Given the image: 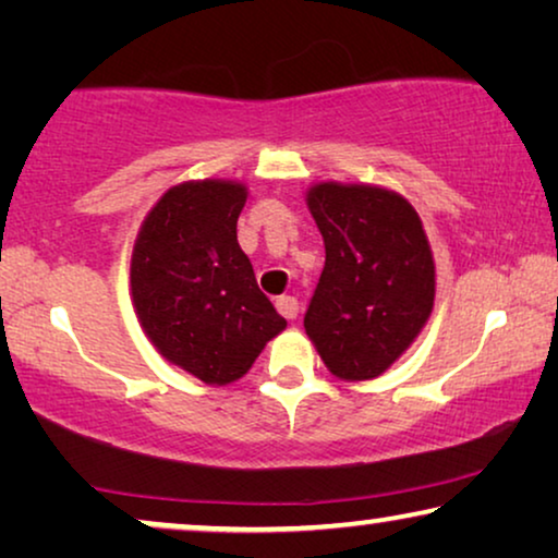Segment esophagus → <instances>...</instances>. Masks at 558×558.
I'll return each instance as SVG.
<instances>
[{
	"label": "esophagus",
	"mask_w": 558,
	"mask_h": 558,
	"mask_svg": "<svg viewBox=\"0 0 558 558\" xmlns=\"http://www.w3.org/2000/svg\"><path fill=\"white\" fill-rule=\"evenodd\" d=\"M277 310H279V315H284L287 319H294L296 315H300V302H296V296L284 294L277 300Z\"/></svg>",
	"instance_id": "obj_1"
}]
</instances>
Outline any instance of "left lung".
I'll return each instance as SVG.
<instances>
[{
	"mask_svg": "<svg viewBox=\"0 0 558 558\" xmlns=\"http://www.w3.org/2000/svg\"><path fill=\"white\" fill-rule=\"evenodd\" d=\"M325 239V269L304 330L338 378H376L434 307V258L422 220L391 190L323 182L307 195Z\"/></svg>",
	"mask_w": 558,
	"mask_h": 558,
	"instance_id": "left-lung-1",
	"label": "left lung"
}]
</instances>
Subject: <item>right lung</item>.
<instances>
[{
    "label": "right lung",
    "instance_id": "right-lung-1",
    "mask_svg": "<svg viewBox=\"0 0 558 558\" xmlns=\"http://www.w3.org/2000/svg\"><path fill=\"white\" fill-rule=\"evenodd\" d=\"M243 203V185L185 182L167 190L134 243L132 296L144 332L205 384L241 378L287 327L235 239Z\"/></svg>",
    "mask_w": 558,
    "mask_h": 558
}]
</instances>
